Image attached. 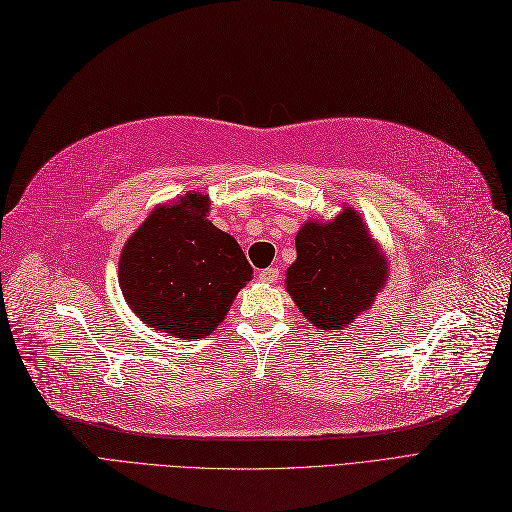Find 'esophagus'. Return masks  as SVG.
<instances>
[{
  "label": "esophagus",
  "mask_w": 512,
  "mask_h": 512,
  "mask_svg": "<svg viewBox=\"0 0 512 512\" xmlns=\"http://www.w3.org/2000/svg\"><path fill=\"white\" fill-rule=\"evenodd\" d=\"M259 280H261V283H268V285L276 283V280H278V268H266V270H261V272H259Z\"/></svg>",
  "instance_id": "34e87169"
}]
</instances>
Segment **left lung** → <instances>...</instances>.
Returning a JSON list of instances; mask_svg holds the SVG:
<instances>
[{
  "label": "left lung",
  "instance_id": "obj_1",
  "mask_svg": "<svg viewBox=\"0 0 512 512\" xmlns=\"http://www.w3.org/2000/svg\"><path fill=\"white\" fill-rule=\"evenodd\" d=\"M295 251L287 291L302 315L325 332L349 327L387 283V261L349 206L332 221L304 223Z\"/></svg>",
  "mask_w": 512,
  "mask_h": 512
}]
</instances>
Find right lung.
<instances>
[{
	"label": "right lung",
	"instance_id": "1",
	"mask_svg": "<svg viewBox=\"0 0 512 512\" xmlns=\"http://www.w3.org/2000/svg\"><path fill=\"white\" fill-rule=\"evenodd\" d=\"M208 206L197 191L157 206L119 261V285L136 317L183 340L210 336L253 276L240 244L206 219Z\"/></svg>",
	"mask_w": 512,
	"mask_h": 512
}]
</instances>
